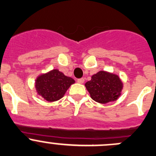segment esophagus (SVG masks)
<instances>
[{"mask_svg": "<svg viewBox=\"0 0 156 156\" xmlns=\"http://www.w3.org/2000/svg\"><path fill=\"white\" fill-rule=\"evenodd\" d=\"M78 82L79 84H83L85 82V78H79V79H78Z\"/></svg>", "mask_w": 156, "mask_h": 156, "instance_id": "34e87169", "label": "esophagus"}]
</instances>
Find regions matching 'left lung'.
Wrapping results in <instances>:
<instances>
[{"mask_svg": "<svg viewBox=\"0 0 156 156\" xmlns=\"http://www.w3.org/2000/svg\"><path fill=\"white\" fill-rule=\"evenodd\" d=\"M94 101L101 104L115 101L122 94L123 82L116 74L99 71L85 84Z\"/></svg>", "mask_w": 156, "mask_h": 156, "instance_id": "obj_1", "label": "left lung"}]
</instances>
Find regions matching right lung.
<instances>
[{"mask_svg":"<svg viewBox=\"0 0 156 156\" xmlns=\"http://www.w3.org/2000/svg\"><path fill=\"white\" fill-rule=\"evenodd\" d=\"M75 82L73 78L65 76L58 69H52L39 75L34 86L39 96L48 102H53L63 98L67 90Z\"/></svg>","mask_w":156,"mask_h":156,"instance_id":"obj_1","label":"right lung"}]
</instances>
